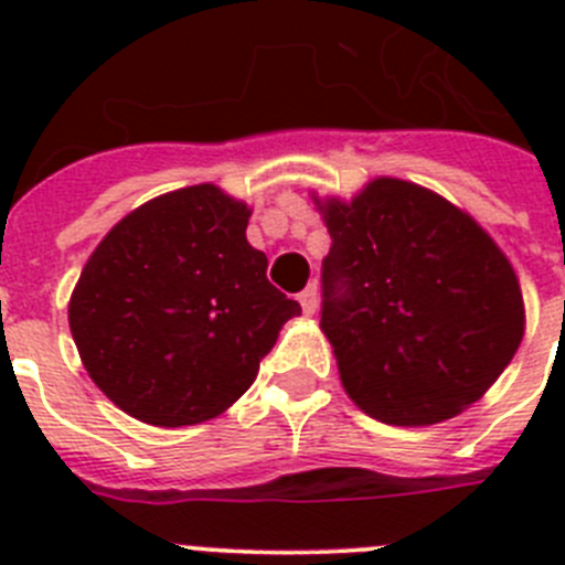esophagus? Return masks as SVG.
Returning a JSON list of instances; mask_svg holds the SVG:
<instances>
[{"mask_svg":"<svg viewBox=\"0 0 565 565\" xmlns=\"http://www.w3.org/2000/svg\"><path fill=\"white\" fill-rule=\"evenodd\" d=\"M299 306H302V313H308V317H311V313H317V306H319V291H317V286H308L306 291L299 294Z\"/></svg>","mask_w":565,"mask_h":565,"instance_id":"obj_1","label":"esophagus"}]
</instances>
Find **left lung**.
I'll return each mask as SVG.
<instances>
[{
  "label": "left lung",
  "mask_w": 565,
  "mask_h": 565,
  "mask_svg": "<svg viewBox=\"0 0 565 565\" xmlns=\"http://www.w3.org/2000/svg\"><path fill=\"white\" fill-rule=\"evenodd\" d=\"M311 201L331 234L319 328L344 393L396 427L467 411L526 331L521 282L492 234L433 189L387 174L351 201Z\"/></svg>",
  "instance_id": "8db88e82"
}]
</instances>
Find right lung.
<instances>
[{"instance_id":"right-lung-1","label":"right lung","mask_w":565,"mask_h":565,"mask_svg":"<svg viewBox=\"0 0 565 565\" xmlns=\"http://www.w3.org/2000/svg\"><path fill=\"white\" fill-rule=\"evenodd\" d=\"M252 206L214 183L158 194L115 223L70 294L84 371L127 416L192 427L257 379L299 302L246 239Z\"/></svg>"}]
</instances>
